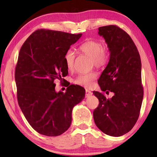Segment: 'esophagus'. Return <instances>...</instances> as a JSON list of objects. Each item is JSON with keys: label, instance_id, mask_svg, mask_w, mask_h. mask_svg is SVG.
Segmentation results:
<instances>
[{"label": "esophagus", "instance_id": "obj_1", "mask_svg": "<svg viewBox=\"0 0 157 157\" xmlns=\"http://www.w3.org/2000/svg\"><path fill=\"white\" fill-rule=\"evenodd\" d=\"M92 94V93L91 91H90L89 90H86V97H89L90 96H91Z\"/></svg>", "mask_w": 157, "mask_h": 157}]
</instances>
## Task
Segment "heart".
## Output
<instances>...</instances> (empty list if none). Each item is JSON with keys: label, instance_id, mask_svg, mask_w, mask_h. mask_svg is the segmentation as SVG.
Masks as SVG:
<instances>
[{"label": "heart", "instance_id": "obj_1", "mask_svg": "<svg viewBox=\"0 0 157 157\" xmlns=\"http://www.w3.org/2000/svg\"><path fill=\"white\" fill-rule=\"evenodd\" d=\"M78 50L83 54L91 57L92 63L98 67L104 66L108 61V49L105 46H103L101 43L98 41H86L79 46ZM75 59V52L71 48L67 50L64 55V61L67 68L69 70L73 69L74 67ZM96 78V74L95 73H82L77 77L74 82L77 85L82 86V87L88 88L92 85Z\"/></svg>", "mask_w": 157, "mask_h": 157}]
</instances>
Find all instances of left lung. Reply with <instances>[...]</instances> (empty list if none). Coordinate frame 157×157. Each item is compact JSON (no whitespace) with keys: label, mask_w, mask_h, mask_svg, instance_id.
<instances>
[{"label":"left lung","mask_w":157,"mask_h":157,"mask_svg":"<svg viewBox=\"0 0 157 157\" xmlns=\"http://www.w3.org/2000/svg\"><path fill=\"white\" fill-rule=\"evenodd\" d=\"M98 34L107 44L110 59L98 83L102 91L114 96L107 98L101 92H93L99 101L93 116L103 133L119 137L129 132L139 117L144 96L141 59L131 37L118 26L100 27Z\"/></svg>","instance_id":"1"}]
</instances>
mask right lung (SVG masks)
Segmentation results:
<instances>
[{
    "label": "right lung",
    "instance_id": "obj_1",
    "mask_svg": "<svg viewBox=\"0 0 157 157\" xmlns=\"http://www.w3.org/2000/svg\"><path fill=\"white\" fill-rule=\"evenodd\" d=\"M82 35L38 29L20 49L15 72L18 104L39 134H63L71 125L73 108L84 98L85 90L80 86L69 84L63 93L55 91V84L68 74L64 55Z\"/></svg>",
    "mask_w": 157,
    "mask_h": 157
}]
</instances>
